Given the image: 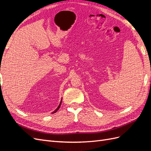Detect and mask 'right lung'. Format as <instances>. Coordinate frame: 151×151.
<instances>
[{
  "instance_id": "right-lung-1",
  "label": "right lung",
  "mask_w": 151,
  "mask_h": 151,
  "mask_svg": "<svg viewBox=\"0 0 151 151\" xmlns=\"http://www.w3.org/2000/svg\"><path fill=\"white\" fill-rule=\"evenodd\" d=\"M61 103H62V101H61V102H60V104H59V106H58V108H57V109H55V110L53 112H52V113H55L57 110H58V109H59V108H60V105H61Z\"/></svg>"
}]
</instances>
